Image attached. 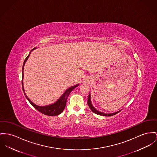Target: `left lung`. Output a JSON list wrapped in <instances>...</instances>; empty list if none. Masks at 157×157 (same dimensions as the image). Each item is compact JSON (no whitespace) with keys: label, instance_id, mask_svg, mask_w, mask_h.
Here are the masks:
<instances>
[{"label":"left lung","instance_id":"8db88e82","mask_svg":"<svg viewBox=\"0 0 157 157\" xmlns=\"http://www.w3.org/2000/svg\"><path fill=\"white\" fill-rule=\"evenodd\" d=\"M87 104L89 105L90 109L92 110V111L93 113H94L95 114H98V115H102V116H106V117H109V116H112V115H115L116 114H117L118 113H119L120 111H117V112H115V113H110V114H106L104 113H102L101 111H99L98 110H97L94 106H93V105L92 104V102H91V99H90V94H89V97H88V99H87Z\"/></svg>","mask_w":157,"mask_h":157}]
</instances>
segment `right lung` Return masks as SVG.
Masks as SVG:
<instances>
[{
    "instance_id": "add662e5",
    "label": "right lung",
    "mask_w": 157,
    "mask_h": 157,
    "mask_svg": "<svg viewBox=\"0 0 157 157\" xmlns=\"http://www.w3.org/2000/svg\"><path fill=\"white\" fill-rule=\"evenodd\" d=\"M36 48H34V49H33L32 51H30V52L29 53V55H28V56L25 58V59L24 60V62L23 63V66H22V90L23 92L24 93V94L25 95V97L27 98V99L30 102V103L32 105V106L36 108L37 111H39L40 113H41L42 114H44V115H49V116H55V115H59L63 111V110L64 109L65 105H66V102H67V99L68 96H69L70 94L71 93V92L74 89H75L76 87H77L79 84H77L76 85H74L73 86L70 87V88L67 89L65 92L63 94V95L52 104L48 105H46V106H39L37 105H36L34 104L32 101L27 97V96L25 93V90L24 89V86H23V78H24V65L26 63V61H27L28 58L30 56V54L32 51L33 50H34Z\"/></svg>"
}]
</instances>
